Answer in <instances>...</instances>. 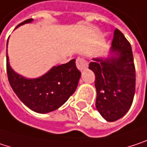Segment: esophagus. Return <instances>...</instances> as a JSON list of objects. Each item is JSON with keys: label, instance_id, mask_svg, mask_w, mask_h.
I'll use <instances>...</instances> for the list:
<instances>
[{"label": "esophagus", "instance_id": "34e87169", "mask_svg": "<svg viewBox=\"0 0 147 147\" xmlns=\"http://www.w3.org/2000/svg\"><path fill=\"white\" fill-rule=\"evenodd\" d=\"M76 66H77V67H78L79 70L82 71V70L85 69L88 67V63H87V62L84 58L78 57L76 59Z\"/></svg>", "mask_w": 147, "mask_h": 147}]
</instances>
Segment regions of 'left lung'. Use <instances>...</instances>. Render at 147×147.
<instances>
[{
  "label": "left lung",
  "instance_id": "left-lung-1",
  "mask_svg": "<svg viewBox=\"0 0 147 147\" xmlns=\"http://www.w3.org/2000/svg\"><path fill=\"white\" fill-rule=\"evenodd\" d=\"M110 58H93L89 68L95 74L96 107L108 122L123 117L130 108L136 92V67L132 48L123 33L114 31Z\"/></svg>",
  "mask_w": 147,
  "mask_h": 147
}]
</instances>
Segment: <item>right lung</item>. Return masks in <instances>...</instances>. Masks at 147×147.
I'll return each mask as SVG.
<instances>
[{
  "mask_svg": "<svg viewBox=\"0 0 147 147\" xmlns=\"http://www.w3.org/2000/svg\"><path fill=\"white\" fill-rule=\"evenodd\" d=\"M29 18L18 24L30 23ZM7 73L10 85L21 101L34 112L46 113L59 108L74 93L81 73L76 67L75 59L53 67L43 76L26 79L10 67L7 52Z\"/></svg>",
  "mask_w": 147,
  "mask_h": 147,
  "instance_id": "add662e5",
  "label": "right lung"
}]
</instances>
